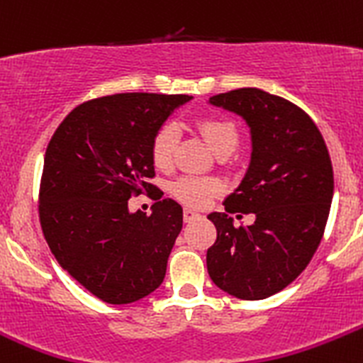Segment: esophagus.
Listing matches in <instances>:
<instances>
[{
  "label": "esophagus",
  "instance_id": "esophagus-1",
  "mask_svg": "<svg viewBox=\"0 0 363 363\" xmlns=\"http://www.w3.org/2000/svg\"><path fill=\"white\" fill-rule=\"evenodd\" d=\"M200 216H202V214L196 213L195 209H189V207H186V209H184V221H193V220H196V218H200Z\"/></svg>",
  "mask_w": 363,
  "mask_h": 363
}]
</instances>
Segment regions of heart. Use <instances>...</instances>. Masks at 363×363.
<instances>
[{
    "label": "heart",
    "instance_id": "heart-1",
    "mask_svg": "<svg viewBox=\"0 0 363 363\" xmlns=\"http://www.w3.org/2000/svg\"><path fill=\"white\" fill-rule=\"evenodd\" d=\"M196 129L207 145L216 154L223 150H234L239 142V131L228 118L218 115H207L196 121ZM175 145H177V129L174 124H163L150 140V157L161 170H168L174 163ZM172 195L179 202L191 207H206L221 191V184L216 179L207 177H181L172 184Z\"/></svg>",
    "mask_w": 363,
    "mask_h": 363
}]
</instances>
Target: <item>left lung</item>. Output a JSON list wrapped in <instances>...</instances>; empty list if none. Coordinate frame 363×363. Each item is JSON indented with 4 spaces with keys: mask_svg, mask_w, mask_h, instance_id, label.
<instances>
[{
    "mask_svg": "<svg viewBox=\"0 0 363 363\" xmlns=\"http://www.w3.org/2000/svg\"><path fill=\"white\" fill-rule=\"evenodd\" d=\"M211 104L234 111L252 135V160L225 213H211L216 241L207 271L239 300H264L289 286L314 257L328 221L333 168L318 125L296 104L259 88L218 94ZM256 214L235 228L230 214Z\"/></svg>",
    "mask_w": 363,
    "mask_h": 363,
    "instance_id": "obj_1",
    "label": "left lung"
}]
</instances>
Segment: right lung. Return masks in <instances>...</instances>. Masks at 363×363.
Returning <instances> with one entry per match:
<instances>
[{"label": "right lung", "instance_id": "obj_1", "mask_svg": "<svg viewBox=\"0 0 363 363\" xmlns=\"http://www.w3.org/2000/svg\"><path fill=\"white\" fill-rule=\"evenodd\" d=\"M189 96L115 94L74 108L49 142L38 216L60 266L99 300L125 305L161 286L182 228V207L164 199L152 214L129 213L152 193L150 140ZM161 199V196H160Z\"/></svg>", "mask_w": 363, "mask_h": 363}]
</instances>
